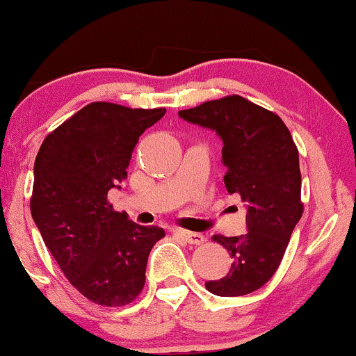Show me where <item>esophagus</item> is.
<instances>
[{
	"instance_id": "1",
	"label": "esophagus",
	"mask_w": 356,
	"mask_h": 356,
	"mask_svg": "<svg viewBox=\"0 0 356 356\" xmlns=\"http://www.w3.org/2000/svg\"><path fill=\"white\" fill-rule=\"evenodd\" d=\"M175 232H177L179 238H183L186 243H190V244H201V243H204V239H206L201 232H191V231H183V229H177Z\"/></svg>"
}]
</instances>
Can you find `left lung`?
Listing matches in <instances>:
<instances>
[{"label": "left lung", "mask_w": 356, "mask_h": 356, "mask_svg": "<svg viewBox=\"0 0 356 356\" xmlns=\"http://www.w3.org/2000/svg\"><path fill=\"white\" fill-rule=\"evenodd\" d=\"M178 115L216 131L227 170L226 190L245 206V234L213 238L229 251L232 264L225 277L208 280L206 289L219 297L251 293L277 270L302 218L299 152L279 115L241 95L204 102Z\"/></svg>", "instance_id": "8db88e82"}]
</instances>
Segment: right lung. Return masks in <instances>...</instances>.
Returning <instances> with one entry per match:
<instances>
[{"mask_svg":"<svg viewBox=\"0 0 356 356\" xmlns=\"http://www.w3.org/2000/svg\"><path fill=\"white\" fill-rule=\"evenodd\" d=\"M165 112L89 104L47 135L34 161V222L69 282L99 305L130 304L142 292L148 254L165 236L107 201L138 137Z\"/></svg>","mask_w":356,"mask_h":356,"instance_id":"right-lung-1","label":"right lung"}]
</instances>
